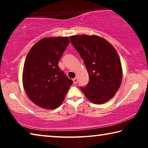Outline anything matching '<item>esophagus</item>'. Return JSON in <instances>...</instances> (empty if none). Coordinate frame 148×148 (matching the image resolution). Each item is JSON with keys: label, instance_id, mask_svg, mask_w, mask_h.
I'll return each mask as SVG.
<instances>
[{"label": "esophagus", "instance_id": "34e87169", "mask_svg": "<svg viewBox=\"0 0 148 148\" xmlns=\"http://www.w3.org/2000/svg\"><path fill=\"white\" fill-rule=\"evenodd\" d=\"M73 83L75 84H76L77 83V78H74L73 79Z\"/></svg>", "mask_w": 148, "mask_h": 148}]
</instances>
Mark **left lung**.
I'll list each match as a JSON object with an SVG mask.
<instances>
[{
    "label": "left lung",
    "mask_w": 148,
    "mask_h": 148,
    "mask_svg": "<svg viewBox=\"0 0 148 148\" xmlns=\"http://www.w3.org/2000/svg\"><path fill=\"white\" fill-rule=\"evenodd\" d=\"M72 45L84 60L90 81L81 90L94 104L105 103L120 88L123 71L116 50L108 41L97 36H70Z\"/></svg>",
    "instance_id": "left-lung-1"
}]
</instances>
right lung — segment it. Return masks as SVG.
Instances as JSON below:
<instances>
[{
  "label": "right lung",
  "mask_w": 148,
  "mask_h": 148,
  "mask_svg": "<svg viewBox=\"0 0 148 148\" xmlns=\"http://www.w3.org/2000/svg\"><path fill=\"white\" fill-rule=\"evenodd\" d=\"M69 42L68 37L43 38L34 44L26 56L24 90L30 100L41 108L59 106L73 84L58 65Z\"/></svg>",
  "instance_id": "right-lung-1"
}]
</instances>
